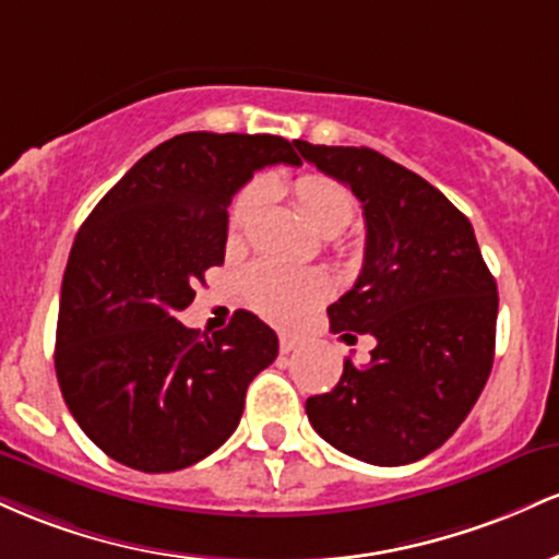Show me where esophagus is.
Wrapping results in <instances>:
<instances>
[{
    "label": "esophagus",
    "mask_w": 559,
    "mask_h": 559,
    "mask_svg": "<svg viewBox=\"0 0 559 559\" xmlns=\"http://www.w3.org/2000/svg\"><path fill=\"white\" fill-rule=\"evenodd\" d=\"M300 346V341L296 335H290V332H282L280 335V350L282 354H290V350H296Z\"/></svg>",
    "instance_id": "34e87169"
}]
</instances>
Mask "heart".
<instances>
[{
    "instance_id": "obj_1",
    "label": "heart",
    "mask_w": 559,
    "mask_h": 559,
    "mask_svg": "<svg viewBox=\"0 0 559 559\" xmlns=\"http://www.w3.org/2000/svg\"><path fill=\"white\" fill-rule=\"evenodd\" d=\"M261 187L242 190L229 211V237H240L261 203ZM293 198L306 222L319 235L332 237L350 224L356 198L343 181L328 174H304L293 181ZM248 304L274 322H290L330 296V280L319 269H293L274 261H259L242 277Z\"/></svg>"
}]
</instances>
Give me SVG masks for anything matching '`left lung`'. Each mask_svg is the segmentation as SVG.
<instances>
[{
  "label": "left lung",
  "instance_id": "obj_1",
  "mask_svg": "<svg viewBox=\"0 0 559 559\" xmlns=\"http://www.w3.org/2000/svg\"><path fill=\"white\" fill-rule=\"evenodd\" d=\"M359 198L367 248L359 280L328 309L346 343L372 335V359L306 401L313 430L380 467L423 460L478 401L497 346V280L473 224L430 181L369 147L293 142Z\"/></svg>",
  "mask_w": 559,
  "mask_h": 559
}]
</instances>
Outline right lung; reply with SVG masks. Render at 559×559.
Listing matches in <instances>:
<instances>
[{
    "instance_id": "add662e5",
    "label": "right lung",
    "mask_w": 559,
    "mask_h": 559,
    "mask_svg": "<svg viewBox=\"0 0 559 559\" xmlns=\"http://www.w3.org/2000/svg\"><path fill=\"white\" fill-rule=\"evenodd\" d=\"M300 166L272 134L187 131L150 150L81 224L62 274L55 372L110 460L174 473L235 432L250 380L277 359L255 313L198 337L177 313L224 263L231 195L263 166Z\"/></svg>"
}]
</instances>
